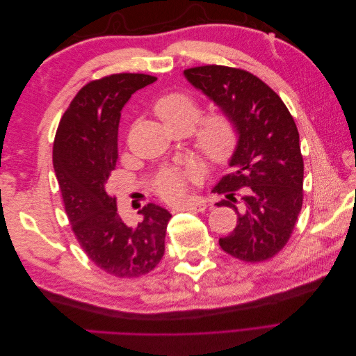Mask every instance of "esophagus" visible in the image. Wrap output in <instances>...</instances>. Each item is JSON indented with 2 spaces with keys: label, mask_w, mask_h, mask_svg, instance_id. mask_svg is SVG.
<instances>
[{
  "label": "esophagus",
  "mask_w": 356,
  "mask_h": 356,
  "mask_svg": "<svg viewBox=\"0 0 356 356\" xmlns=\"http://www.w3.org/2000/svg\"><path fill=\"white\" fill-rule=\"evenodd\" d=\"M208 207H209V203L204 200V199H196V200H191L188 203L179 204V207L174 208V212H178V211H197V212H203Z\"/></svg>",
  "instance_id": "34e87169"
}]
</instances>
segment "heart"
<instances>
[{"label":"heart","mask_w":356,"mask_h":356,"mask_svg":"<svg viewBox=\"0 0 356 356\" xmlns=\"http://www.w3.org/2000/svg\"><path fill=\"white\" fill-rule=\"evenodd\" d=\"M154 111L169 131L188 132L200 117V104L187 92H172L157 99ZM238 126L225 111H213L207 115L195 132L197 153L213 165H222L233 156L238 145ZM199 179V170L193 166H174L161 169L154 179L157 195L178 203L186 196L187 186Z\"/></svg>","instance_id":"1"}]
</instances>
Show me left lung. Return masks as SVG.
<instances>
[{
    "label": "left lung",
    "mask_w": 356,
    "mask_h": 356,
    "mask_svg": "<svg viewBox=\"0 0 356 356\" xmlns=\"http://www.w3.org/2000/svg\"><path fill=\"white\" fill-rule=\"evenodd\" d=\"M184 75L233 117L239 132L232 172L212 190L225 197L218 207L238 213L220 246L242 261L268 260L289 241L303 207L305 163L294 118L273 89L245 70L203 65Z\"/></svg>",
    "instance_id": "8db88e82"
}]
</instances>
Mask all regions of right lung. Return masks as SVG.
Listing matches in <instances>:
<instances>
[{
    "mask_svg": "<svg viewBox=\"0 0 356 356\" xmlns=\"http://www.w3.org/2000/svg\"><path fill=\"white\" fill-rule=\"evenodd\" d=\"M156 80L153 75L122 72L83 86L63 113L53 143V168L75 238L96 266L117 277L147 275L165 254L172 215L148 203L139 211L144 220L131 227L118 215L117 197L108 190L118 159L123 106L136 90Z\"/></svg>",
    "mask_w": 356,
    "mask_h": 356,
    "instance_id": "add662e5",
    "label": "right lung"
}]
</instances>
